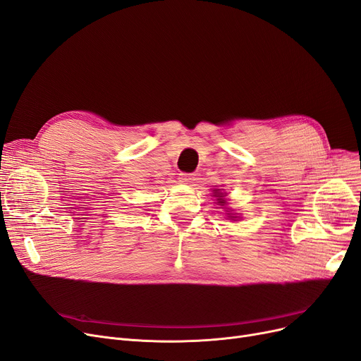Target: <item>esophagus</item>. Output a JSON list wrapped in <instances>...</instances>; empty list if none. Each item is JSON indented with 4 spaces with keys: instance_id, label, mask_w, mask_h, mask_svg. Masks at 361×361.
Masks as SVG:
<instances>
[{
    "instance_id": "1",
    "label": "esophagus",
    "mask_w": 361,
    "mask_h": 361,
    "mask_svg": "<svg viewBox=\"0 0 361 361\" xmlns=\"http://www.w3.org/2000/svg\"><path fill=\"white\" fill-rule=\"evenodd\" d=\"M180 181L181 183H192V181H195V174H185V172H183V174H180Z\"/></svg>"
}]
</instances>
